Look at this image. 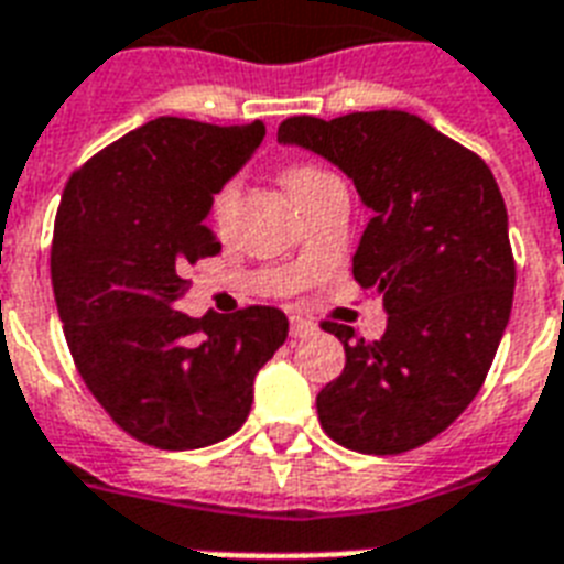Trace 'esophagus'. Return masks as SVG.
Listing matches in <instances>:
<instances>
[{
  "mask_svg": "<svg viewBox=\"0 0 564 564\" xmlns=\"http://www.w3.org/2000/svg\"><path fill=\"white\" fill-rule=\"evenodd\" d=\"M312 332H314L312 321H305V317H300V314L291 317V338H305V335H312Z\"/></svg>",
  "mask_w": 564,
  "mask_h": 564,
  "instance_id": "obj_1",
  "label": "esophagus"
}]
</instances>
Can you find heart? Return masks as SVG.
<instances>
[{
    "mask_svg": "<svg viewBox=\"0 0 564 564\" xmlns=\"http://www.w3.org/2000/svg\"><path fill=\"white\" fill-rule=\"evenodd\" d=\"M332 182H338V178L332 176L329 170H323L321 164H314V161H294V164L285 167V185L294 194L296 203H305L308 196L317 194L321 187L332 185ZM235 205H238V182L226 178V182L214 187L212 199H208V217L220 232L232 220Z\"/></svg>",
    "mask_w": 564,
    "mask_h": 564,
    "instance_id": "obj_1",
    "label": "heart"
}]
</instances>
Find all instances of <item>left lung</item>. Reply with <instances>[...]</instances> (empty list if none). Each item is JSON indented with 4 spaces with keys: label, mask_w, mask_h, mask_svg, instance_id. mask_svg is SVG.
I'll use <instances>...</instances> for the list:
<instances>
[{
    "label": "left lung",
    "mask_w": 564,
    "mask_h": 564,
    "mask_svg": "<svg viewBox=\"0 0 564 564\" xmlns=\"http://www.w3.org/2000/svg\"><path fill=\"white\" fill-rule=\"evenodd\" d=\"M279 141L317 152L373 208L352 276L382 296L379 341L323 321L347 352L317 394L323 432L368 456H397L444 432L479 394L514 294L509 217L495 173L409 111L288 117Z\"/></svg>",
    "instance_id": "left-lung-1"
}]
</instances>
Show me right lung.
I'll return each instance as SVG.
<instances>
[{
    "label": "right lung",
    "instance_id": "right-lung-1",
    "mask_svg": "<svg viewBox=\"0 0 564 564\" xmlns=\"http://www.w3.org/2000/svg\"><path fill=\"white\" fill-rule=\"evenodd\" d=\"M261 138V120L159 117L87 159L61 194L50 268L64 338L96 403L150 447H208L241 430L252 379L288 338L273 305L176 312L187 264L220 252L203 223L212 191Z\"/></svg>",
    "mask_w": 564,
    "mask_h": 564
}]
</instances>
